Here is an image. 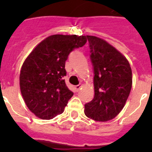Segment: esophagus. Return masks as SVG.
I'll use <instances>...</instances> for the list:
<instances>
[{"mask_svg":"<svg viewBox=\"0 0 152 152\" xmlns=\"http://www.w3.org/2000/svg\"><path fill=\"white\" fill-rule=\"evenodd\" d=\"M75 89H76V91H79L80 90V88H81V85H80V84H78V85L75 86Z\"/></svg>","mask_w":152,"mask_h":152,"instance_id":"obj_1","label":"esophagus"}]
</instances>
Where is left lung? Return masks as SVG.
Segmentation results:
<instances>
[{
    "label": "left lung",
    "instance_id": "1",
    "mask_svg": "<svg viewBox=\"0 0 152 152\" xmlns=\"http://www.w3.org/2000/svg\"><path fill=\"white\" fill-rule=\"evenodd\" d=\"M94 67V97L84 105V113L95 121L107 122L121 112L132 84L126 58L105 40L87 36Z\"/></svg>",
    "mask_w": 152,
    "mask_h": 152
}]
</instances>
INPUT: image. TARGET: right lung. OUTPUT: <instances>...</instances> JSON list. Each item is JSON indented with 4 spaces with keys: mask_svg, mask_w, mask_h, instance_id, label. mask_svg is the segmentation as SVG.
<instances>
[{
    "mask_svg": "<svg viewBox=\"0 0 152 152\" xmlns=\"http://www.w3.org/2000/svg\"><path fill=\"white\" fill-rule=\"evenodd\" d=\"M87 42L85 36L52 35L32 51L21 68L20 87L31 112L42 119H51L64 112L73 96L65 84V61L75 49Z\"/></svg>",
    "mask_w": 152,
    "mask_h": 152,
    "instance_id": "1",
    "label": "right lung"
}]
</instances>
